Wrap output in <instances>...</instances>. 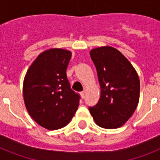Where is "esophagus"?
Here are the masks:
<instances>
[{
	"instance_id": "1",
	"label": "esophagus",
	"mask_w": 160,
	"mask_h": 160,
	"mask_svg": "<svg viewBox=\"0 0 160 160\" xmlns=\"http://www.w3.org/2000/svg\"><path fill=\"white\" fill-rule=\"evenodd\" d=\"M80 95H81V98L84 99L85 97V91H82V92H80Z\"/></svg>"
}]
</instances>
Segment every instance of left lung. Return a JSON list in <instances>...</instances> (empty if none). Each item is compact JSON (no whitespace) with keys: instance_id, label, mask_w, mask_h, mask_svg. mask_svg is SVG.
I'll list each match as a JSON object with an SVG mask.
<instances>
[{"instance_id":"obj_1","label":"left lung","mask_w":160,"mask_h":160,"mask_svg":"<svg viewBox=\"0 0 160 160\" xmlns=\"http://www.w3.org/2000/svg\"><path fill=\"white\" fill-rule=\"evenodd\" d=\"M97 70L100 98L90 112L97 125L104 129L123 126L132 116L139 100V75L128 59L112 46L90 51Z\"/></svg>"}]
</instances>
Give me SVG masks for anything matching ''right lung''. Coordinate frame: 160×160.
Here are the masks:
<instances>
[{
    "label": "right lung",
    "mask_w": 160,
    "mask_h": 160,
    "mask_svg": "<svg viewBox=\"0 0 160 160\" xmlns=\"http://www.w3.org/2000/svg\"><path fill=\"white\" fill-rule=\"evenodd\" d=\"M70 57L67 50H46L34 60L24 78L26 109L37 124L50 130L67 125L80 104V95L70 89L66 75Z\"/></svg>",
    "instance_id": "right-lung-1"
}]
</instances>
